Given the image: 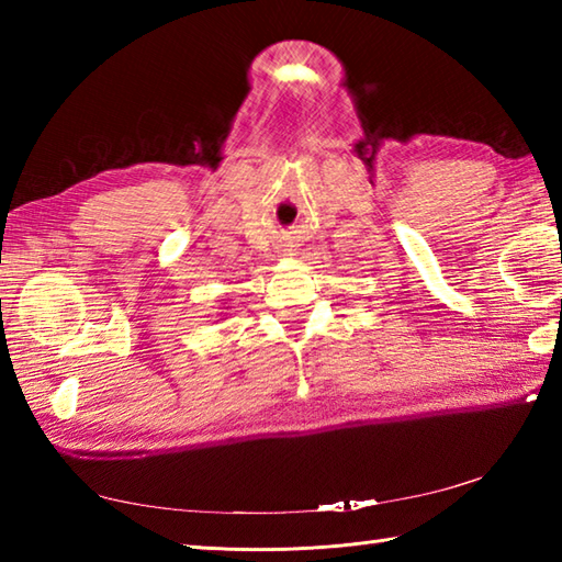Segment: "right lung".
<instances>
[{
    "instance_id": "1",
    "label": "right lung",
    "mask_w": 562,
    "mask_h": 562,
    "mask_svg": "<svg viewBox=\"0 0 562 562\" xmlns=\"http://www.w3.org/2000/svg\"><path fill=\"white\" fill-rule=\"evenodd\" d=\"M226 308H229V306H226Z\"/></svg>"
}]
</instances>
